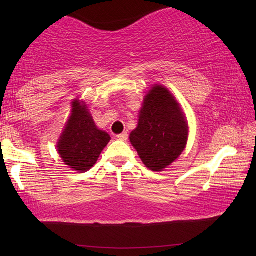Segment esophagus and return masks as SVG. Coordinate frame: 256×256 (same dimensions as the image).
Listing matches in <instances>:
<instances>
[{"mask_svg": "<svg viewBox=\"0 0 256 256\" xmlns=\"http://www.w3.org/2000/svg\"><path fill=\"white\" fill-rule=\"evenodd\" d=\"M116 138H118V140H120V141H126L128 136L126 132H123V133H120V134H118V136H116Z\"/></svg>", "mask_w": 256, "mask_h": 256, "instance_id": "esophagus-1", "label": "esophagus"}]
</instances>
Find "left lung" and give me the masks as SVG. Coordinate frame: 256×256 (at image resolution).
Here are the masks:
<instances>
[{
  "label": "left lung",
  "instance_id": "obj_1",
  "mask_svg": "<svg viewBox=\"0 0 256 256\" xmlns=\"http://www.w3.org/2000/svg\"><path fill=\"white\" fill-rule=\"evenodd\" d=\"M188 136L178 104L166 88L154 86L144 99L138 128L130 134L142 162L154 172L162 170L183 152Z\"/></svg>",
  "mask_w": 256,
  "mask_h": 256
}]
</instances>
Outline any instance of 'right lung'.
Wrapping results in <instances>:
<instances>
[{
	"label": "right lung",
	"mask_w": 256,
	"mask_h": 256,
	"mask_svg": "<svg viewBox=\"0 0 256 256\" xmlns=\"http://www.w3.org/2000/svg\"><path fill=\"white\" fill-rule=\"evenodd\" d=\"M110 140V136L94 125L88 110L73 102L72 115L58 144L63 162L74 170H89Z\"/></svg>",
	"instance_id": "add662e5"
}]
</instances>
